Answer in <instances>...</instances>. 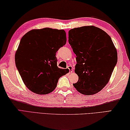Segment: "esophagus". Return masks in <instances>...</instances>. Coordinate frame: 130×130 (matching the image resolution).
Instances as JSON below:
<instances>
[{"label":"esophagus","instance_id":"esophagus-1","mask_svg":"<svg viewBox=\"0 0 130 130\" xmlns=\"http://www.w3.org/2000/svg\"><path fill=\"white\" fill-rule=\"evenodd\" d=\"M67 69L70 70V73H71V72H72V71H73V68H72L71 66H69L67 67Z\"/></svg>","mask_w":130,"mask_h":130}]
</instances>
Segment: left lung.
<instances>
[{
  "label": "left lung",
  "mask_w": 130,
  "mask_h": 130,
  "mask_svg": "<svg viewBox=\"0 0 130 130\" xmlns=\"http://www.w3.org/2000/svg\"><path fill=\"white\" fill-rule=\"evenodd\" d=\"M69 43L76 54L75 72L79 80L73 84L81 94L99 92L110 80L117 64V49L110 36L93 26L70 29Z\"/></svg>",
  "instance_id": "8db88e82"
}]
</instances>
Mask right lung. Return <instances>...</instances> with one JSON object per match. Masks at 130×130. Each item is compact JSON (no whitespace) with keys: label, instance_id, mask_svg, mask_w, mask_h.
<instances>
[{"label":"right lung","instance_id":"1","mask_svg":"<svg viewBox=\"0 0 130 130\" xmlns=\"http://www.w3.org/2000/svg\"><path fill=\"white\" fill-rule=\"evenodd\" d=\"M63 29H32L20 40L15 64L24 85L35 94L45 95L55 90L59 79L69 72L57 66L56 53L66 43Z\"/></svg>","mask_w":130,"mask_h":130}]
</instances>
